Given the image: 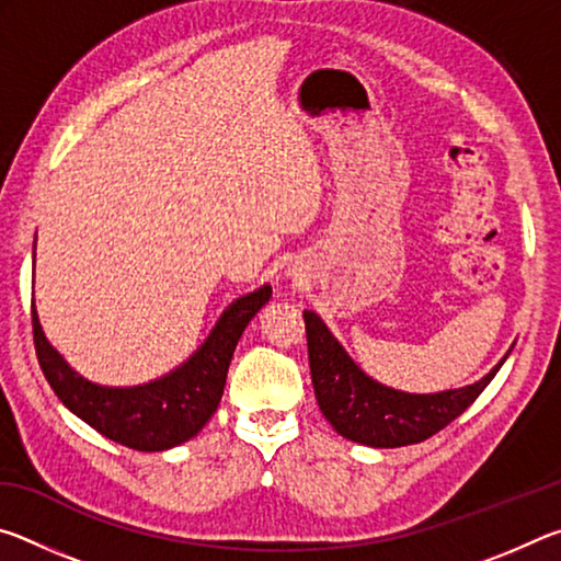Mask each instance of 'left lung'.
<instances>
[{
  "instance_id": "1",
  "label": "left lung",
  "mask_w": 561,
  "mask_h": 561,
  "mask_svg": "<svg viewBox=\"0 0 561 561\" xmlns=\"http://www.w3.org/2000/svg\"><path fill=\"white\" fill-rule=\"evenodd\" d=\"M304 324L321 413L339 435L371 448H401L443 431L468 411L507 358L472 386L440 393H403L360 371L314 311H304Z\"/></svg>"
}]
</instances>
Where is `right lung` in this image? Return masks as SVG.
I'll return each mask as SVG.
<instances>
[{"mask_svg": "<svg viewBox=\"0 0 561 561\" xmlns=\"http://www.w3.org/2000/svg\"><path fill=\"white\" fill-rule=\"evenodd\" d=\"M270 297L272 287L264 284L232 301L213 334L183 366L158 381L130 388L99 386L76 374L46 341L32 304L36 358L59 401L93 431L133 450H168L195 438L217 411L237 341Z\"/></svg>", "mask_w": 561, "mask_h": 561, "instance_id": "1", "label": "right lung"}]
</instances>
